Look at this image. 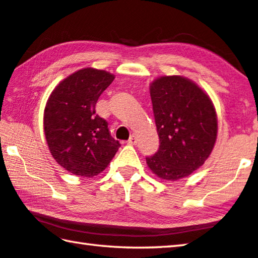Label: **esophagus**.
<instances>
[{"label":"esophagus","instance_id":"esophagus-1","mask_svg":"<svg viewBox=\"0 0 258 258\" xmlns=\"http://www.w3.org/2000/svg\"><path fill=\"white\" fill-rule=\"evenodd\" d=\"M128 143H130V145H137V143H138V138H137V135H135V134L131 135L130 139H128Z\"/></svg>","mask_w":258,"mask_h":258}]
</instances>
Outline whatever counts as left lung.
<instances>
[{"mask_svg":"<svg viewBox=\"0 0 258 258\" xmlns=\"http://www.w3.org/2000/svg\"><path fill=\"white\" fill-rule=\"evenodd\" d=\"M159 149L146 157L149 168L163 180L190 175L206 160L217 134L212 100L200 87L181 76H163L150 85Z\"/></svg>","mask_w":258,"mask_h":258,"instance_id":"1","label":"left lung"}]
</instances>
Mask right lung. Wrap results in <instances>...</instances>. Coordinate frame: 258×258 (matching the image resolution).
Wrapping results in <instances>:
<instances>
[{"label":"right lung","mask_w":258,"mask_h":258,"mask_svg":"<svg viewBox=\"0 0 258 258\" xmlns=\"http://www.w3.org/2000/svg\"><path fill=\"white\" fill-rule=\"evenodd\" d=\"M113 78L104 71L81 69L64 78L47 100V146L56 163L74 175H98L120 147L110 135L107 120L95 113L99 97Z\"/></svg>","instance_id":"1"}]
</instances>
